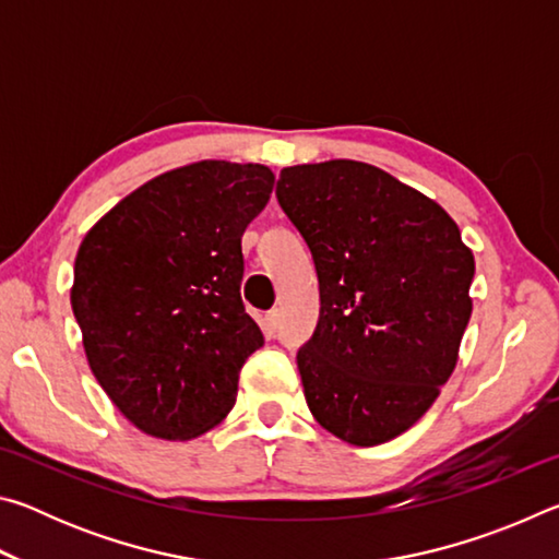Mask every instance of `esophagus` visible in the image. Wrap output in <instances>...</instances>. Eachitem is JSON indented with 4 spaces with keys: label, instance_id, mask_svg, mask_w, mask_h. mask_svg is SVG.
<instances>
[{
    "label": "esophagus",
    "instance_id": "34e87169",
    "mask_svg": "<svg viewBox=\"0 0 559 559\" xmlns=\"http://www.w3.org/2000/svg\"><path fill=\"white\" fill-rule=\"evenodd\" d=\"M278 325H281L278 310H269V313L261 318V328H263V333H266V335H276Z\"/></svg>",
    "mask_w": 559,
    "mask_h": 559
}]
</instances>
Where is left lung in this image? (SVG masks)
I'll use <instances>...</instances> for the list:
<instances>
[{"label": "left lung", "mask_w": 559, "mask_h": 559, "mask_svg": "<svg viewBox=\"0 0 559 559\" xmlns=\"http://www.w3.org/2000/svg\"><path fill=\"white\" fill-rule=\"evenodd\" d=\"M276 197L320 286L316 333L298 349L308 409L355 447L400 437L456 367L471 249L437 202L355 159L281 169Z\"/></svg>", "instance_id": "obj_1"}]
</instances>
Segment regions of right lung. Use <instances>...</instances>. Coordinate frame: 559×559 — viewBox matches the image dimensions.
<instances>
[{
	"label": "right lung",
	"mask_w": 559,
	"mask_h": 559,
	"mask_svg": "<svg viewBox=\"0 0 559 559\" xmlns=\"http://www.w3.org/2000/svg\"><path fill=\"white\" fill-rule=\"evenodd\" d=\"M263 165L204 159L150 179L103 216L73 266L71 308L93 374L150 437L194 439L236 402L263 335L241 300Z\"/></svg>",
	"instance_id": "right-lung-1"
}]
</instances>
